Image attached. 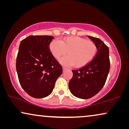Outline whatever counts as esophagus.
<instances>
[{
  "label": "esophagus",
  "instance_id": "esophagus-1",
  "mask_svg": "<svg viewBox=\"0 0 129 129\" xmlns=\"http://www.w3.org/2000/svg\"><path fill=\"white\" fill-rule=\"evenodd\" d=\"M66 70H67V68H65V67H63V71L64 72Z\"/></svg>",
  "mask_w": 129,
  "mask_h": 129
}]
</instances>
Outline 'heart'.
<instances>
[{"mask_svg": "<svg viewBox=\"0 0 129 129\" xmlns=\"http://www.w3.org/2000/svg\"><path fill=\"white\" fill-rule=\"evenodd\" d=\"M49 50L56 59L68 53V56L60 60L62 64L82 68L93 60L96 55L98 47L91 40L79 36H70L62 40H52L49 45Z\"/></svg>", "mask_w": 129, "mask_h": 129, "instance_id": "obj_1", "label": "heart"}]
</instances>
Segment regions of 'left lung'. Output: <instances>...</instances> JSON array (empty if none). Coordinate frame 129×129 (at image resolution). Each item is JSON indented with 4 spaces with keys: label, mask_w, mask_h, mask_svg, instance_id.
<instances>
[{
    "label": "left lung",
    "mask_w": 129,
    "mask_h": 129,
    "mask_svg": "<svg viewBox=\"0 0 129 129\" xmlns=\"http://www.w3.org/2000/svg\"><path fill=\"white\" fill-rule=\"evenodd\" d=\"M88 37L96 43V55L85 66L72 70L73 76L69 83L72 94L84 99L92 98L99 92L105 85L110 70L109 47L100 39Z\"/></svg>",
    "instance_id": "obj_1"
}]
</instances>
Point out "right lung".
<instances>
[{
    "instance_id": "right-lung-1",
    "label": "right lung",
    "mask_w": 129,
    "mask_h": 129,
    "mask_svg": "<svg viewBox=\"0 0 129 129\" xmlns=\"http://www.w3.org/2000/svg\"><path fill=\"white\" fill-rule=\"evenodd\" d=\"M52 36H33L24 39L19 45L16 70L19 82L28 94L43 98L52 92L63 72L62 66L50 52Z\"/></svg>"
}]
</instances>
